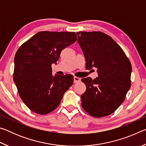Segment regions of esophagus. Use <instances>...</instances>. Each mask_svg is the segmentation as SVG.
<instances>
[{
	"label": "esophagus",
	"mask_w": 146,
	"mask_h": 146,
	"mask_svg": "<svg viewBox=\"0 0 146 146\" xmlns=\"http://www.w3.org/2000/svg\"><path fill=\"white\" fill-rule=\"evenodd\" d=\"M73 79H74V82H75V83L80 82V78L77 77V76H74Z\"/></svg>",
	"instance_id": "esophagus-1"
}]
</instances>
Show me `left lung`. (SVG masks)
Instances as JSON below:
<instances>
[{
  "mask_svg": "<svg viewBox=\"0 0 146 146\" xmlns=\"http://www.w3.org/2000/svg\"><path fill=\"white\" fill-rule=\"evenodd\" d=\"M78 43L86 68H97L98 77L82 78L86 90L82 95L84 110L94 117L111 114L119 107L131 87V64L120 46L100 31L77 32Z\"/></svg>",
  "mask_w": 146,
  "mask_h": 146,
  "instance_id": "1",
  "label": "left lung"
}]
</instances>
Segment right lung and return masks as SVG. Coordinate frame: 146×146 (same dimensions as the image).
<instances>
[{"label":"right lung","instance_id":"right-lung-1","mask_svg":"<svg viewBox=\"0 0 146 146\" xmlns=\"http://www.w3.org/2000/svg\"><path fill=\"white\" fill-rule=\"evenodd\" d=\"M75 32L40 31L24 42L15 56L13 80L20 97L40 115L53 111L73 83L71 75H52L61 51L76 40Z\"/></svg>","mask_w":146,"mask_h":146}]
</instances>
